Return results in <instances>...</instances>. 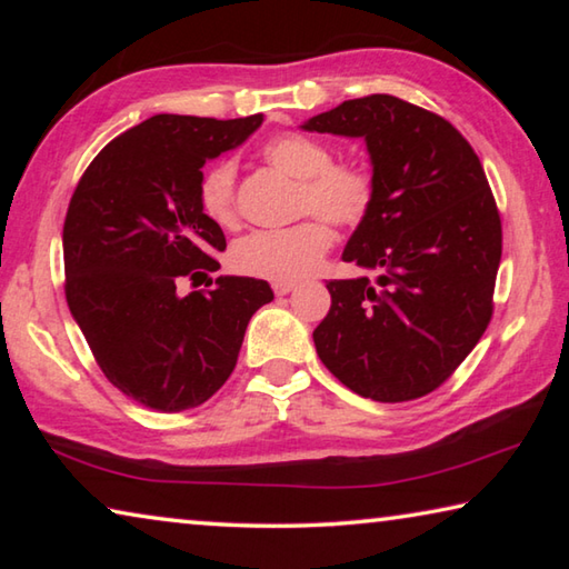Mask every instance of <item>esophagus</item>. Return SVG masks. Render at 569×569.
<instances>
[{
  "label": "esophagus",
  "mask_w": 569,
  "mask_h": 569,
  "mask_svg": "<svg viewBox=\"0 0 569 569\" xmlns=\"http://www.w3.org/2000/svg\"><path fill=\"white\" fill-rule=\"evenodd\" d=\"M296 288V281H273V291H276V296H286V293H291Z\"/></svg>",
  "instance_id": "obj_1"
}]
</instances>
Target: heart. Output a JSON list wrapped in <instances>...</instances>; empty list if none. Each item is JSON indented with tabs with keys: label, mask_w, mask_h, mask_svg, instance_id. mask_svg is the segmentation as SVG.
Listing matches in <instances>:
<instances>
[{
	"label": "heart",
	"mask_w": 569,
	"mask_h": 569,
	"mask_svg": "<svg viewBox=\"0 0 569 569\" xmlns=\"http://www.w3.org/2000/svg\"><path fill=\"white\" fill-rule=\"evenodd\" d=\"M268 166L298 180L296 226L256 230L230 250L233 268L268 281H296L313 271L329 253L333 233L326 219L339 228H356L371 213L377 200L373 172L356 160H333L331 148L303 132H283L263 146ZM238 168L230 158L216 160L198 180V206L220 228L238 220Z\"/></svg>",
	"instance_id": "1"
}]
</instances>
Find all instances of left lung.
Instances as JSON below:
<instances>
[{
  "instance_id": "obj_1",
  "label": "left lung",
  "mask_w": 569,
  "mask_h": 569,
  "mask_svg": "<svg viewBox=\"0 0 569 569\" xmlns=\"http://www.w3.org/2000/svg\"><path fill=\"white\" fill-rule=\"evenodd\" d=\"M306 130L363 138L377 200L343 261L377 281H329L313 341L343 387L399 403L439 389L495 313L502 220L485 168L455 124L393 94L316 114Z\"/></svg>"
}]
</instances>
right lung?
Segmentation results:
<instances>
[{
    "label": "right lung",
    "mask_w": 569,
    "mask_h": 569,
    "mask_svg": "<svg viewBox=\"0 0 569 569\" xmlns=\"http://www.w3.org/2000/svg\"><path fill=\"white\" fill-rule=\"evenodd\" d=\"M263 114L238 120L156 114L108 142L64 216V296L94 361L124 397L156 411L208 401L236 369L250 316L273 301L266 281L220 276V226L198 206L208 158L236 148Z\"/></svg>",
    "instance_id": "obj_1"
}]
</instances>
